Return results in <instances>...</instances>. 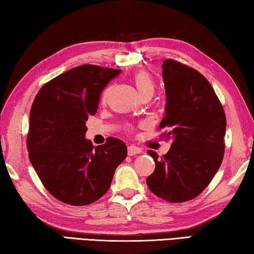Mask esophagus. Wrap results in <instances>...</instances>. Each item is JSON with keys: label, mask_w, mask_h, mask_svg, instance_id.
<instances>
[{"label": "esophagus", "mask_w": 254, "mask_h": 254, "mask_svg": "<svg viewBox=\"0 0 254 254\" xmlns=\"http://www.w3.org/2000/svg\"><path fill=\"white\" fill-rule=\"evenodd\" d=\"M141 152H142V149L137 148V147H135V145H130V147L127 148L128 156H135V154H139Z\"/></svg>", "instance_id": "1"}]
</instances>
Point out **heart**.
I'll use <instances>...</instances> for the list:
<instances>
[{
    "label": "heart",
    "mask_w": 254,
    "mask_h": 254,
    "mask_svg": "<svg viewBox=\"0 0 254 254\" xmlns=\"http://www.w3.org/2000/svg\"><path fill=\"white\" fill-rule=\"evenodd\" d=\"M132 81L133 84H134L140 97H151L154 91H156V83H154L152 76L144 70L135 72V74L132 76ZM107 92H109V89H105L104 93H103V98L106 97Z\"/></svg>",
    "instance_id": "heart-1"
}]
</instances>
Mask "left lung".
Listing matches in <instances>:
<instances>
[{
  "label": "left lung",
  "instance_id": "left-lung-1",
  "mask_svg": "<svg viewBox=\"0 0 254 254\" xmlns=\"http://www.w3.org/2000/svg\"><path fill=\"white\" fill-rule=\"evenodd\" d=\"M162 77L166 89L165 118L160 128L173 140L169 151L159 157L147 185L154 195L170 203L198 196L220 169L224 156L226 118L212 85L192 68L165 60Z\"/></svg>",
  "mask_w": 254,
  "mask_h": 254
}]
</instances>
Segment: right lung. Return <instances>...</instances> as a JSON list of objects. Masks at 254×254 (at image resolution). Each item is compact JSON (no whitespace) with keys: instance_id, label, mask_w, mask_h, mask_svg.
Wrapping results in <instances>:
<instances>
[{"instance_id":"add662e5","label":"right lung","mask_w":254,"mask_h":254,"mask_svg":"<svg viewBox=\"0 0 254 254\" xmlns=\"http://www.w3.org/2000/svg\"><path fill=\"white\" fill-rule=\"evenodd\" d=\"M121 69L81 65L63 72L38 92L30 111L28 152L47 190L63 203L92 204L109 190L127 158L122 140L109 137L94 148L85 137L101 93Z\"/></svg>"}]
</instances>
